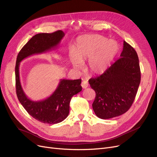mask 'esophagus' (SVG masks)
<instances>
[{
	"label": "esophagus",
	"instance_id": "1",
	"mask_svg": "<svg viewBox=\"0 0 157 157\" xmlns=\"http://www.w3.org/2000/svg\"><path fill=\"white\" fill-rule=\"evenodd\" d=\"M82 87L83 89H86L88 87V82L86 80H84L83 82H82V84H81Z\"/></svg>",
	"mask_w": 157,
	"mask_h": 157
}]
</instances>
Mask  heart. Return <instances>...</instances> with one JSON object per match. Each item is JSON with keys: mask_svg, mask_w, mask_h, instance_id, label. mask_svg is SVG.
<instances>
[{"mask_svg": "<svg viewBox=\"0 0 157 157\" xmlns=\"http://www.w3.org/2000/svg\"><path fill=\"white\" fill-rule=\"evenodd\" d=\"M119 50L116 41L98 34L85 35L77 40L74 51L69 53L70 61L73 68L78 71L82 62L88 59L86 68L93 74L105 71L113 60Z\"/></svg>", "mask_w": 157, "mask_h": 157, "instance_id": "1", "label": "heart"}]
</instances>
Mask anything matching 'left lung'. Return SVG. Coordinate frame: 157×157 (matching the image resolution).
Listing matches in <instances>:
<instances>
[{
	"instance_id": "1",
	"label": "left lung",
	"mask_w": 157,
	"mask_h": 157,
	"mask_svg": "<svg viewBox=\"0 0 157 157\" xmlns=\"http://www.w3.org/2000/svg\"><path fill=\"white\" fill-rule=\"evenodd\" d=\"M136 51L123 41L120 58L89 83L96 93L93 109L98 117L106 119L123 114L132 106L140 82Z\"/></svg>"
}]
</instances>
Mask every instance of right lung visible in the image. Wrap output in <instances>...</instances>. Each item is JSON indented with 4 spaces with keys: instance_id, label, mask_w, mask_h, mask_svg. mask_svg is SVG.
I'll return each mask as SVG.
<instances>
[{
    "instance_id": "add662e5",
    "label": "right lung",
    "mask_w": 157,
    "mask_h": 157,
    "mask_svg": "<svg viewBox=\"0 0 157 157\" xmlns=\"http://www.w3.org/2000/svg\"><path fill=\"white\" fill-rule=\"evenodd\" d=\"M64 36V33L62 31L36 34L21 49L17 58L15 78L18 99L30 115L43 123L56 124L67 117L72 96L82 91V80L61 79L55 91L47 98L33 101L27 98L21 87L19 75L20 63L29 56L56 48Z\"/></svg>"
}]
</instances>
